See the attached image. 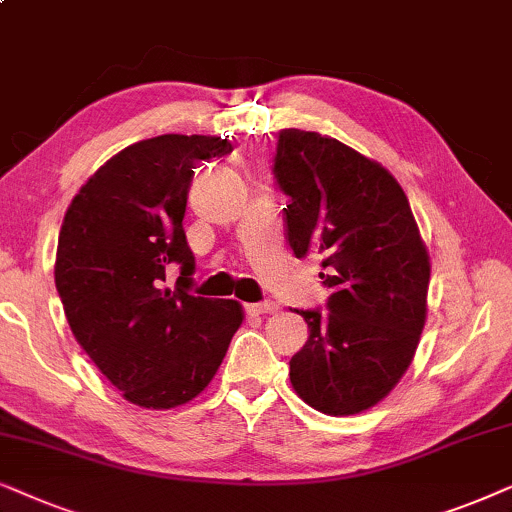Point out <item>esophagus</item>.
I'll return each mask as SVG.
<instances>
[{
  "label": "esophagus",
  "instance_id": "1",
  "mask_svg": "<svg viewBox=\"0 0 512 512\" xmlns=\"http://www.w3.org/2000/svg\"><path fill=\"white\" fill-rule=\"evenodd\" d=\"M245 311L250 316H264V313H276L278 304L276 302H260V304H245Z\"/></svg>",
  "mask_w": 512,
  "mask_h": 512
}]
</instances>
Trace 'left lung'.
<instances>
[{"mask_svg":"<svg viewBox=\"0 0 512 512\" xmlns=\"http://www.w3.org/2000/svg\"><path fill=\"white\" fill-rule=\"evenodd\" d=\"M276 185L288 196L285 238L316 250L330 288L325 309H297L309 339L290 358V381L313 410L346 417L391 393L417 351L431 278L410 201L379 163L335 138L278 133Z\"/></svg>","mask_w":512,"mask_h":512,"instance_id":"left-lung-1","label":"left lung"}]
</instances>
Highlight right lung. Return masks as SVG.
<instances>
[{
	"mask_svg": "<svg viewBox=\"0 0 512 512\" xmlns=\"http://www.w3.org/2000/svg\"><path fill=\"white\" fill-rule=\"evenodd\" d=\"M231 149L213 135L135 142L79 189L60 227L56 288L72 335L109 384L147 410L196 398L243 323L234 299L189 295L196 262L182 229L194 168Z\"/></svg>",
	"mask_w": 512,
	"mask_h": 512,
	"instance_id": "add662e5",
	"label": "right lung"
}]
</instances>
